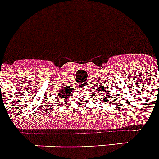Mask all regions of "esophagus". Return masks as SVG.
<instances>
[{
  "instance_id": "1",
  "label": "esophagus",
  "mask_w": 159,
  "mask_h": 159,
  "mask_svg": "<svg viewBox=\"0 0 159 159\" xmlns=\"http://www.w3.org/2000/svg\"><path fill=\"white\" fill-rule=\"evenodd\" d=\"M88 85H89V82L85 81V82H84V83H81V84H80V85H79V86H80V87H81V88H83V87L85 88V87H87Z\"/></svg>"
}]
</instances>
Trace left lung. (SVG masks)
Segmentation results:
<instances>
[{
    "label": "left lung",
    "instance_id": "8db88e82",
    "mask_svg": "<svg viewBox=\"0 0 159 159\" xmlns=\"http://www.w3.org/2000/svg\"><path fill=\"white\" fill-rule=\"evenodd\" d=\"M96 93L98 94L97 96H98V98H102V102L104 103L109 104L110 101L112 98V96L110 95V92H108V88H107L106 85H98V87H97L95 90Z\"/></svg>",
    "mask_w": 159,
    "mask_h": 159
}]
</instances>
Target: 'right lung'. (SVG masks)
Wrapping results in <instances>:
<instances>
[{"label":"right lung","mask_w":159,"mask_h":159,"mask_svg":"<svg viewBox=\"0 0 159 159\" xmlns=\"http://www.w3.org/2000/svg\"><path fill=\"white\" fill-rule=\"evenodd\" d=\"M73 91V87H69V86H65L64 88H61L58 92V94L56 95V99L58 101L59 99L66 100L67 98H69L71 95V92Z\"/></svg>","instance_id":"obj_1"}]
</instances>
